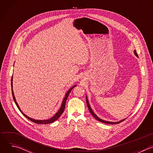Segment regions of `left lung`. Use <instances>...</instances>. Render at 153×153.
Masks as SVG:
<instances>
[{"mask_svg":"<svg viewBox=\"0 0 153 153\" xmlns=\"http://www.w3.org/2000/svg\"><path fill=\"white\" fill-rule=\"evenodd\" d=\"M134 54H135V55L137 56V57H138V55H137V53H136V50H134ZM86 104H87V106H88V110H89V111H90V113H91V114H92V116L96 119V120H99V121H100V122H102V123H108V124H116V123H120V122H123V120H125V119H123V120H120V121H119V122H108V121H105V120H102V119H100L99 117H97L96 114H95V113L93 111V110H91V106H90V103H89V102H88V98L87 97H86Z\"/></svg>","mask_w":153,"mask_h":153,"instance_id":"1","label":"left lung"}]
</instances>
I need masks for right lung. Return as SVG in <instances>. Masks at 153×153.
<instances>
[{"label":"right lung","instance_id":"obj_1","mask_svg":"<svg viewBox=\"0 0 153 153\" xmlns=\"http://www.w3.org/2000/svg\"><path fill=\"white\" fill-rule=\"evenodd\" d=\"M76 86V85L73 86L72 87V88H71L67 91V93H66V94H65V97H64V99H63V101H62V105H61V106H60V110L58 111V112H57L53 117H52L51 119H48V120H35V119H31V118L29 117L28 116H27V115H25L22 111V110H20V108H19V105H18V103H17V102H16V99H15V97H14V92H13V76H12V78H11V88H12L13 97L14 101L16 105H17L18 109L20 110V111L22 113V114L25 117H26L28 119H29L30 120H31V121H32V122H34V123H38V124H48V123H51L54 122V121H56V120H57V119L60 117V116H61V114H62L63 113V112L64 111L65 108V103H66L67 99V98H68V96H69L70 92L71 91L72 89H73V88H74V87H75Z\"/></svg>","mask_w":153,"mask_h":153}]
</instances>
